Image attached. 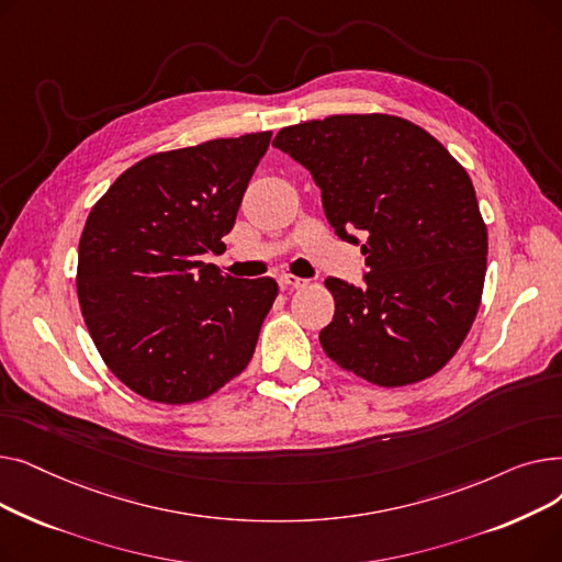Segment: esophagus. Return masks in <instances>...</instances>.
I'll list each match as a JSON object with an SVG mask.
<instances>
[{"mask_svg": "<svg viewBox=\"0 0 562 562\" xmlns=\"http://www.w3.org/2000/svg\"><path fill=\"white\" fill-rule=\"evenodd\" d=\"M278 282L282 289H305L310 284V280L296 278V276H282Z\"/></svg>", "mask_w": 562, "mask_h": 562, "instance_id": "esophagus-1", "label": "esophagus"}]
</instances>
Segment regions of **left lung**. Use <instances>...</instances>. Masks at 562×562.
I'll use <instances>...</instances> for the list:
<instances>
[{"label":"left lung","mask_w":562,"mask_h":562,"mask_svg":"<svg viewBox=\"0 0 562 562\" xmlns=\"http://www.w3.org/2000/svg\"><path fill=\"white\" fill-rule=\"evenodd\" d=\"M344 241L367 236L364 286L328 278L318 339L341 369L380 387L426 380L462 346L487 269V227L467 170L435 136L387 113H346L278 132Z\"/></svg>","instance_id":"left-lung-1"}]
</instances>
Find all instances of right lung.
I'll return each instance as SVG.
<instances>
[{
	"label": "right lung",
	"instance_id": "right-lung-1",
	"mask_svg": "<svg viewBox=\"0 0 562 562\" xmlns=\"http://www.w3.org/2000/svg\"><path fill=\"white\" fill-rule=\"evenodd\" d=\"M271 132L157 153L95 202L79 239L77 296L111 373L138 396L184 405L218 392L255 352L273 278L214 263Z\"/></svg>",
	"mask_w": 562,
	"mask_h": 562
}]
</instances>
